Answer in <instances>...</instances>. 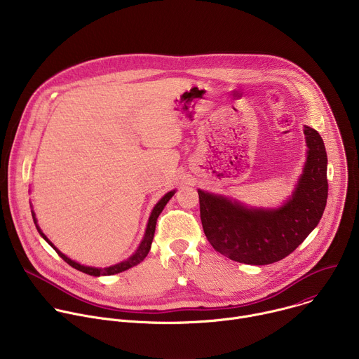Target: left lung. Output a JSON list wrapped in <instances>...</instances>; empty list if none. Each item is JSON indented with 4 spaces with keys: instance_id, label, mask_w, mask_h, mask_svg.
<instances>
[{
    "instance_id": "obj_1",
    "label": "left lung",
    "mask_w": 359,
    "mask_h": 359,
    "mask_svg": "<svg viewBox=\"0 0 359 359\" xmlns=\"http://www.w3.org/2000/svg\"><path fill=\"white\" fill-rule=\"evenodd\" d=\"M306 162L292 196L278 209H248L227 197L197 190L204 234L227 259L266 266L291 254L320 223L328 197L327 151L320 133L304 126Z\"/></svg>"
}]
</instances>
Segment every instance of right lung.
<instances>
[{
    "label": "right lung",
    "instance_id": "1",
    "mask_svg": "<svg viewBox=\"0 0 359 359\" xmlns=\"http://www.w3.org/2000/svg\"><path fill=\"white\" fill-rule=\"evenodd\" d=\"M173 194H175V190H172V191L166 193V194H165V196L158 201L156 206L153 208L151 215H150L149 222H147V227H146L144 237H143V240H142V243H140L139 248L136 250V252L132 255V257H129L128 260H125V262H122V263H119V264H115V266H111V267H107V269H95V267L81 266L79 263H76V262H74V260L68 259L67 255H65V254H62L57 247H54V244L50 243V241L46 238V236L41 231V229H39V227H38V224H36V219H35V215H34V213H32V219H34V223H35V226H36V230H38V231H39V234L43 237V240H46L50 245H53V247H54V250L58 252L60 257H61L64 262H67L71 267H74V269H76V270H79V271H82V273H85V274L93 276V277H99V276H114V274L122 273V271H125V270H129L130 267H133V266L139 264L140 262H143V259L146 257L147 252H149V250H150L153 236H155L156 220H158L159 215L162 213V210L165 209V206H166L168 201L170 200V197H172Z\"/></svg>",
    "mask_w": 359,
    "mask_h": 359
}]
</instances>
